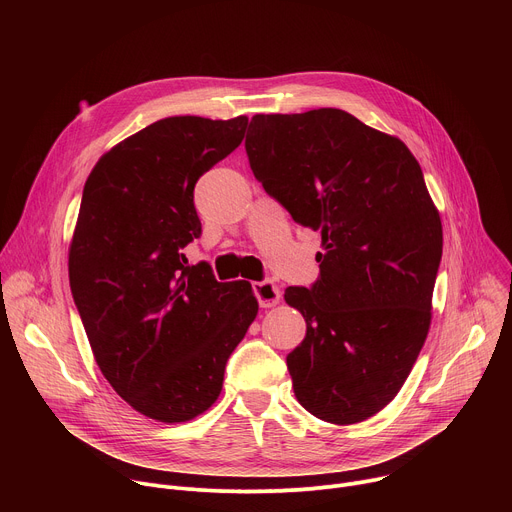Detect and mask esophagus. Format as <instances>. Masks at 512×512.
<instances>
[{
  "mask_svg": "<svg viewBox=\"0 0 512 512\" xmlns=\"http://www.w3.org/2000/svg\"><path fill=\"white\" fill-rule=\"evenodd\" d=\"M253 289L261 308H273L281 300V291L273 281H259L253 285Z\"/></svg>",
  "mask_w": 512,
  "mask_h": 512,
  "instance_id": "esophagus-1",
  "label": "esophagus"
}]
</instances>
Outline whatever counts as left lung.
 Segmentation results:
<instances>
[{"label": "left lung", "mask_w": 512, "mask_h": 512, "mask_svg": "<svg viewBox=\"0 0 512 512\" xmlns=\"http://www.w3.org/2000/svg\"><path fill=\"white\" fill-rule=\"evenodd\" d=\"M255 178L302 227L322 233L320 279L287 287L306 338L287 354L296 399L350 425L387 407L431 324L444 233L407 145L340 109L255 115Z\"/></svg>", "instance_id": "left-lung-1"}]
</instances>
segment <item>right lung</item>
I'll use <instances>...</instances> for the list:
<instances>
[{
	"label": "right lung",
	"instance_id": "right-lung-1",
	"mask_svg": "<svg viewBox=\"0 0 512 512\" xmlns=\"http://www.w3.org/2000/svg\"><path fill=\"white\" fill-rule=\"evenodd\" d=\"M247 123L160 119L113 145L85 182L68 249L72 298L103 377L162 423L218 399L259 310L249 281L218 283L180 253L200 235L198 178L239 148Z\"/></svg>",
	"mask_w": 512,
	"mask_h": 512
}]
</instances>
